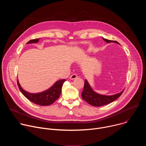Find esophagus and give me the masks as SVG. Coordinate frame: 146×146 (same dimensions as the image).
Listing matches in <instances>:
<instances>
[{"label": "esophagus", "mask_w": 146, "mask_h": 146, "mask_svg": "<svg viewBox=\"0 0 146 146\" xmlns=\"http://www.w3.org/2000/svg\"><path fill=\"white\" fill-rule=\"evenodd\" d=\"M77 77V75L76 74H72L70 76V79H71V80H74V79H75V78H76Z\"/></svg>", "instance_id": "esophagus-1"}]
</instances>
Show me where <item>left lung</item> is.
Masks as SVG:
<instances>
[{
    "label": "left lung",
    "mask_w": 146,
    "mask_h": 146,
    "mask_svg": "<svg viewBox=\"0 0 146 146\" xmlns=\"http://www.w3.org/2000/svg\"><path fill=\"white\" fill-rule=\"evenodd\" d=\"M103 39L108 43L114 42L119 44L117 41L110 40L104 38H103ZM123 92V90L117 94H115L111 96L100 95L93 91V90L91 88L90 84H88V81L86 80L84 82V89H83V91L81 93V96L82 99L86 102H87L88 104H90V105L94 106L99 107L104 105H106L108 104H109L112 102L114 101L121 95Z\"/></svg>",
    "instance_id": "left-lung-1"
}]
</instances>
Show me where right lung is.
Instances as JSON below:
<instances>
[{
  "mask_svg": "<svg viewBox=\"0 0 146 146\" xmlns=\"http://www.w3.org/2000/svg\"><path fill=\"white\" fill-rule=\"evenodd\" d=\"M38 41V38L32 39L29 41L27 44L37 43ZM65 81L66 80L65 79L59 80L56 81L48 90L43 92L37 94H31L24 90L19 84L18 79L17 85L20 91L32 102L40 106H48L51 105L59 98L62 92V87L63 86L64 83Z\"/></svg>",
  "mask_w": 146,
  "mask_h": 146,
  "instance_id": "obj_1",
  "label": "right lung"
}]
</instances>
